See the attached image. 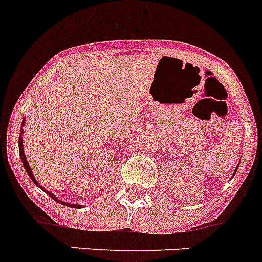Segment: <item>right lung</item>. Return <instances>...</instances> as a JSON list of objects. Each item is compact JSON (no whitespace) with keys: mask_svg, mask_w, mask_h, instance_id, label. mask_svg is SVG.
<instances>
[{"mask_svg":"<svg viewBox=\"0 0 262 262\" xmlns=\"http://www.w3.org/2000/svg\"><path fill=\"white\" fill-rule=\"evenodd\" d=\"M24 124H25V120H22V124H21V126H24ZM21 134H22V129H21ZM18 146H19V155H21L22 163H24V167H25V169H26V172H28V175L30 176V179H31V180H33V182H34L35 185H38L39 188H42L41 185L38 184V182H37V180H35L34 176H33V172H31V169H30V165H29L28 160H26V156H25V154H24V146H22V138H21V136H19V139H18ZM43 191L46 192V193H48V195L50 196V198L53 199V200L59 201L57 198H55L54 195H53V193H50V192H48V191H46V189H43ZM59 203H61V204H63V205H69V207H71V208H80V205L70 204V203H66V201H59Z\"/></svg>","mask_w":262,"mask_h":262,"instance_id":"obj_1","label":"right lung"}]
</instances>
